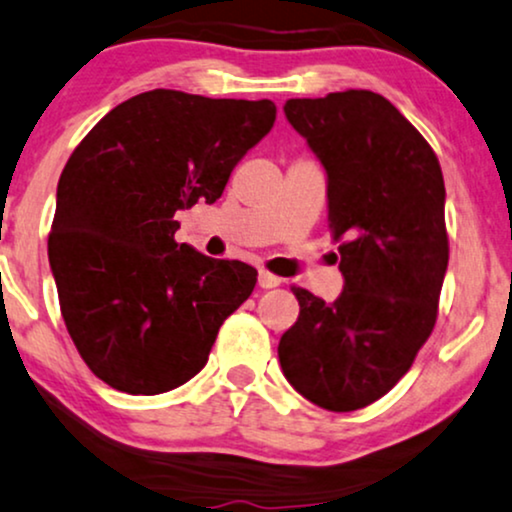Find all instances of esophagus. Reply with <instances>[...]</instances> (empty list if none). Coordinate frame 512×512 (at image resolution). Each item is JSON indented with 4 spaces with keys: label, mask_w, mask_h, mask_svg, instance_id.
<instances>
[{
    "label": "esophagus",
    "mask_w": 512,
    "mask_h": 512,
    "mask_svg": "<svg viewBox=\"0 0 512 512\" xmlns=\"http://www.w3.org/2000/svg\"><path fill=\"white\" fill-rule=\"evenodd\" d=\"M257 281H260L262 288H276V286H281L283 278L271 274V271H267V269H260V276H257Z\"/></svg>",
    "instance_id": "esophagus-1"
}]
</instances>
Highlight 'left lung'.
<instances>
[{
	"label": "left lung",
	"mask_w": 512,
	"mask_h": 512,
	"mask_svg": "<svg viewBox=\"0 0 512 512\" xmlns=\"http://www.w3.org/2000/svg\"><path fill=\"white\" fill-rule=\"evenodd\" d=\"M283 111L326 167L345 290L326 304L293 286L300 316L278 359L312 404L357 411L399 383L435 328L449 264L442 167L423 134L368 89L288 99Z\"/></svg>",
	"instance_id": "1"
}]
</instances>
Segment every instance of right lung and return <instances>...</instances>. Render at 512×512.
I'll return each mask as SVG.
<instances>
[{
  "instance_id": "obj_1",
  "label": "right lung",
  "mask_w": 512,
  "mask_h": 512,
  "mask_svg": "<svg viewBox=\"0 0 512 512\" xmlns=\"http://www.w3.org/2000/svg\"><path fill=\"white\" fill-rule=\"evenodd\" d=\"M269 99L153 89L115 106L63 167L49 231L58 304L96 378L160 394L208 361L257 269L174 241V212L215 203L274 127Z\"/></svg>"
}]
</instances>
